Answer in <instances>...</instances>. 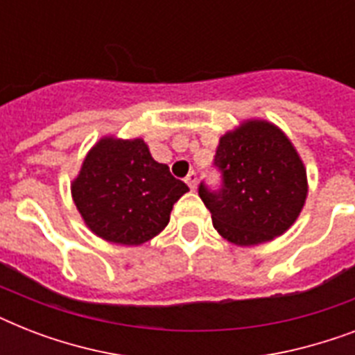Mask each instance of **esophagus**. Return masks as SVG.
Returning a JSON list of instances; mask_svg holds the SVG:
<instances>
[{
	"label": "esophagus",
	"instance_id": "34e87169",
	"mask_svg": "<svg viewBox=\"0 0 355 355\" xmlns=\"http://www.w3.org/2000/svg\"><path fill=\"white\" fill-rule=\"evenodd\" d=\"M186 184H188V186H189V188H191V189L197 188V173H195V171L189 173L188 177H186Z\"/></svg>",
	"mask_w": 355,
	"mask_h": 355
}]
</instances>
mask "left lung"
I'll use <instances>...</instances> for the list:
<instances>
[{
    "label": "left lung",
    "instance_id": "8db88e82",
    "mask_svg": "<svg viewBox=\"0 0 355 355\" xmlns=\"http://www.w3.org/2000/svg\"><path fill=\"white\" fill-rule=\"evenodd\" d=\"M219 191L200 184L199 197L227 241L252 247L272 241L297 221L308 197L300 155L275 123L247 119L219 138Z\"/></svg>",
    "mask_w": 355,
    "mask_h": 355
}]
</instances>
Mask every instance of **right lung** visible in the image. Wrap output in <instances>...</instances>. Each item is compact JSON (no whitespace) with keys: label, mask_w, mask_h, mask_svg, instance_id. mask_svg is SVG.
I'll list each match as a JSON object with an SVG mask.
<instances>
[{"label":"right lung","mask_w":355,"mask_h":355,"mask_svg":"<svg viewBox=\"0 0 355 355\" xmlns=\"http://www.w3.org/2000/svg\"><path fill=\"white\" fill-rule=\"evenodd\" d=\"M189 188L150 156L141 138L103 136L83 160L71 197L83 221L108 243L138 247L164 230Z\"/></svg>","instance_id":"right-lung-1"}]
</instances>
